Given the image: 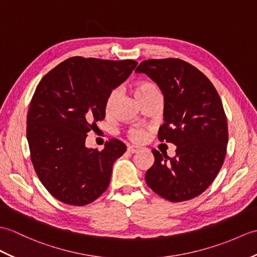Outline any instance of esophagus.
<instances>
[{
    "mask_svg": "<svg viewBox=\"0 0 257 257\" xmlns=\"http://www.w3.org/2000/svg\"><path fill=\"white\" fill-rule=\"evenodd\" d=\"M139 150H140V148H138V147H133V146L128 147V152L129 153H137Z\"/></svg>",
    "mask_w": 257,
    "mask_h": 257,
    "instance_id": "esophagus-1",
    "label": "esophagus"
}]
</instances>
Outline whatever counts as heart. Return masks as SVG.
Listing matches in <instances>:
<instances>
[{
	"mask_svg": "<svg viewBox=\"0 0 257 257\" xmlns=\"http://www.w3.org/2000/svg\"><path fill=\"white\" fill-rule=\"evenodd\" d=\"M134 91H135L136 97L138 98L139 101H141L142 99H145L147 97H150L154 94H161L160 88L154 84V83L149 82V81L138 82L136 84ZM117 97H118V91L117 89H112L106 98V103H105L106 114H110L112 108H114ZM146 136H147V131L141 128H133L128 131L129 139L134 142H141L146 138Z\"/></svg>",
	"mask_w": 257,
	"mask_h": 257,
	"instance_id": "1",
	"label": "heart"
}]
</instances>
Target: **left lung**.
Wrapping results in <instances>:
<instances>
[{
	"label": "left lung",
	"mask_w": 257,
	"mask_h": 257,
	"mask_svg": "<svg viewBox=\"0 0 257 257\" xmlns=\"http://www.w3.org/2000/svg\"><path fill=\"white\" fill-rule=\"evenodd\" d=\"M136 72L146 73L162 91L164 122L158 138L177 147L174 158L153 149L148 186L172 202L193 199L209 187L223 164L229 135L222 101L210 80L181 59H149Z\"/></svg>",
	"instance_id": "obj_1"
}]
</instances>
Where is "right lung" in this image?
<instances>
[{
  "label": "right lung",
  "mask_w": 257,
  "mask_h": 257,
  "mask_svg": "<svg viewBox=\"0 0 257 257\" xmlns=\"http://www.w3.org/2000/svg\"><path fill=\"white\" fill-rule=\"evenodd\" d=\"M138 62L73 57L49 71L27 112L31 159L46 189L71 206H85L107 189L115 161L126 152L118 139L87 149V133L105 118V103Z\"/></svg>",
  "instance_id": "add662e5"
}]
</instances>
